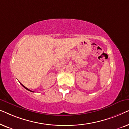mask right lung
<instances>
[{"label":"right lung","mask_w":129,"mask_h":129,"mask_svg":"<svg viewBox=\"0 0 129 129\" xmlns=\"http://www.w3.org/2000/svg\"><path fill=\"white\" fill-rule=\"evenodd\" d=\"M21 84H22V86H23V87H24V88H25V89H26V90H29V91H31V92H34V91H31V90H29V89H27V87H25V86H24L23 85V84H22V83H20Z\"/></svg>","instance_id":"right-lung-1"}]
</instances>
